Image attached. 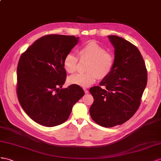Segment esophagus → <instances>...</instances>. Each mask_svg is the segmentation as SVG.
I'll return each instance as SVG.
<instances>
[{
    "instance_id": "1",
    "label": "esophagus",
    "mask_w": 161,
    "mask_h": 161,
    "mask_svg": "<svg viewBox=\"0 0 161 161\" xmlns=\"http://www.w3.org/2000/svg\"><path fill=\"white\" fill-rule=\"evenodd\" d=\"M84 92H85V93H86V94H88V93L89 92L88 90V89H86V88H84Z\"/></svg>"
}]
</instances>
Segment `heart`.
Wrapping results in <instances>:
<instances>
[{"label":"heart","instance_id":"b5f03b06","mask_svg":"<svg viewBox=\"0 0 161 161\" xmlns=\"http://www.w3.org/2000/svg\"><path fill=\"white\" fill-rule=\"evenodd\" d=\"M78 54L81 59L89 60L85 73H77L69 77V82L81 87H88L93 84L96 78L104 79L112 71L114 58L106 49L94 41H89L78 49ZM78 59L73 54H67L63 60L65 70L73 73L76 71Z\"/></svg>","mask_w":161,"mask_h":161}]
</instances>
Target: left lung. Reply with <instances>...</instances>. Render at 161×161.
Returning a JSON list of instances; mask_svg holds the SVG:
<instances>
[{
    "label": "left lung",
    "mask_w": 161,
    "mask_h": 161,
    "mask_svg": "<svg viewBox=\"0 0 161 161\" xmlns=\"http://www.w3.org/2000/svg\"><path fill=\"white\" fill-rule=\"evenodd\" d=\"M114 48V63L111 73L100 86L90 89L94 103L92 119L98 125L112 127L126 122L138 108L147 84L145 63L137 48L117 36H108Z\"/></svg>",
    "instance_id": "left-lung-1"
}]
</instances>
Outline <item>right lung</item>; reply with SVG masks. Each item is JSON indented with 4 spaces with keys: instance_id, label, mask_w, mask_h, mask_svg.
<instances>
[{
    "instance_id": "1",
    "label": "right lung",
    "mask_w": 161,
    "mask_h": 161,
    "mask_svg": "<svg viewBox=\"0 0 161 161\" xmlns=\"http://www.w3.org/2000/svg\"><path fill=\"white\" fill-rule=\"evenodd\" d=\"M79 39L74 36H44L19 58L18 99L27 115L40 125L54 127L67 121L73 105L84 95L80 86L61 88L67 76L63 60Z\"/></svg>"
}]
</instances>
